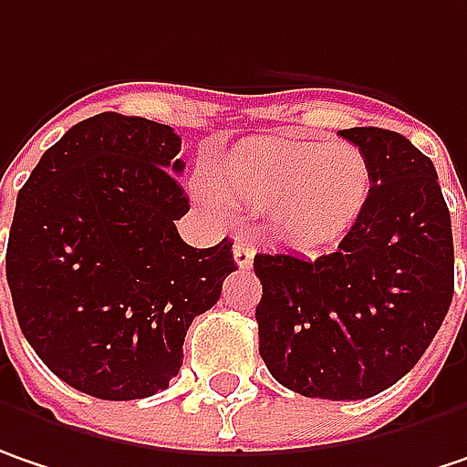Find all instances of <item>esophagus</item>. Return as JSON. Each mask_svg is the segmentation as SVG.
<instances>
[{"label":"esophagus","mask_w":467,"mask_h":467,"mask_svg":"<svg viewBox=\"0 0 467 467\" xmlns=\"http://www.w3.org/2000/svg\"><path fill=\"white\" fill-rule=\"evenodd\" d=\"M234 254V264L240 266V269H248L251 264H254V245H248V243H243V240H237L233 248Z\"/></svg>","instance_id":"34e87169"}]
</instances>
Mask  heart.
<instances>
[{
  "label": "heart",
  "mask_w": 467,
  "mask_h": 467,
  "mask_svg": "<svg viewBox=\"0 0 467 467\" xmlns=\"http://www.w3.org/2000/svg\"><path fill=\"white\" fill-rule=\"evenodd\" d=\"M222 195L266 211L272 230L298 251H322L354 230L368 206L372 169L348 142H319L293 134H266L240 142L213 171ZM198 198L219 206L211 187Z\"/></svg>",
  "instance_id": "heart-1"
}]
</instances>
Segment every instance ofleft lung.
Returning <instances> with one entry per match:
<instances>
[{
    "label": "left lung",
    "mask_w": 467,
    "mask_h": 467,
    "mask_svg": "<svg viewBox=\"0 0 467 467\" xmlns=\"http://www.w3.org/2000/svg\"><path fill=\"white\" fill-rule=\"evenodd\" d=\"M368 155V206L338 251L256 254L259 354L301 397L354 401L394 386L439 333L454 293L450 208L431 158L378 126L343 129Z\"/></svg>",
    "instance_id": "8db88e82"
}]
</instances>
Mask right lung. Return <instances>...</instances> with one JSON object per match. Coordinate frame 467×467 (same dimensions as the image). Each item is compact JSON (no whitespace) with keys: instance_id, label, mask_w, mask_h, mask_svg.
Here are the masks:
<instances>
[{"instance_id":"right-lung-1","label":"right lung","mask_w":467,"mask_h":467,"mask_svg":"<svg viewBox=\"0 0 467 467\" xmlns=\"http://www.w3.org/2000/svg\"><path fill=\"white\" fill-rule=\"evenodd\" d=\"M166 124L99 113L68 129L17 192L7 285L17 325L76 391L126 401L169 389L187 327L234 272L233 243L192 248Z\"/></svg>"}]
</instances>
